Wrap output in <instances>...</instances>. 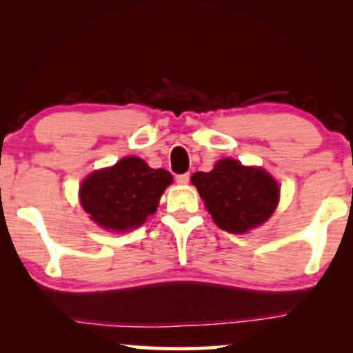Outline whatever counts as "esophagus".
<instances>
[{"label": "esophagus", "mask_w": 353, "mask_h": 353, "mask_svg": "<svg viewBox=\"0 0 353 353\" xmlns=\"http://www.w3.org/2000/svg\"><path fill=\"white\" fill-rule=\"evenodd\" d=\"M176 183L178 185H188V181H190V173H183V175H176Z\"/></svg>", "instance_id": "1"}]
</instances>
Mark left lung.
Here are the masks:
<instances>
[{
  "label": "left lung",
  "instance_id": "obj_1",
  "mask_svg": "<svg viewBox=\"0 0 353 353\" xmlns=\"http://www.w3.org/2000/svg\"><path fill=\"white\" fill-rule=\"evenodd\" d=\"M215 225L228 233L243 234L273 215L279 186L260 167H245L234 159H221L212 172L191 176Z\"/></svg>",
  "mask_w": 353,
  "mask_h": 353
}]
</instances>
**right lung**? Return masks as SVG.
Instances as JSON below:
<instances>
[{"label": "right lung", "mask_w": 353, "mask_h": 353, "mask_svg": "<svg viewBox=\"0 0 353 353\" xmlns=\"http://www.w3.org/2000/svg\"><path fill=\"white\" fill-rule=\"evenodd\" d=\"M172 181L170 172L128 156L86 176L80 185V204L101 228L130 231L157 210L159 199Z\"/></svg>", "instance_id": "right-lung-1"}]
</instances>
